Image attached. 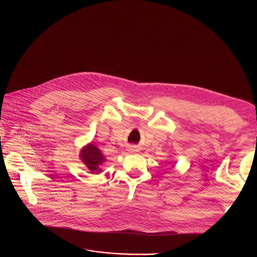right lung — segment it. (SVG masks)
<instances>
[{"mask_svg": "<svg viewBox=\"0 0 257 257\" xmlns=\"http://www.w3.org/2000/svg\"><path fill=\"white\" fill-rule=\"evenodd\" d=\"M80 160L92 174L100 173V165L105 161L104 156L92 143L85 145L80 152Z\"/></svg>", "mask_w": 257, "mask_h": 257, "instance_id": "right-lung-1", "label": "right lung"}]
</instances>
